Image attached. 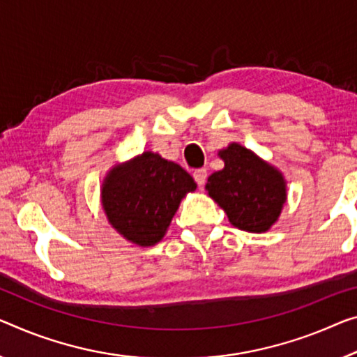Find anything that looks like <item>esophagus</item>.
Returning a JSON list of instances; mask_svg holds the SVG:
<instances>
[{"label":"esophagus","instance_id":"esophagus-1","mask_svg":"<svg viewBox=\"0 0 357 357\" xmlns=\"http://www.w3.org/2000/svg\"><path fill=\"white\" fill-rule=\"evenodd\" d=\"M193 178H195V182L197 183V186H202L207 180V171H206V169H196V171L193 172Z\"/></svg>","mask_w":357,"mask_h":357}]
</instances>
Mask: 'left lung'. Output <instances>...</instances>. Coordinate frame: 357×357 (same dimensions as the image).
<instances>
[{
  "label": "left lung",
  "mask_w": 357,
  "mask_h": 357,
  "mask_svg": "<svg viewBox=\"0 0 357 357\" xmlns=\"http://www.w3.org/2000/svg\"><path fill=\"white\" fill-rule=\"evenodd\" d=\"M223 171L207 178L209 196L227 212L236 228L266 231L278 220L286 202L282 175L248 148L231 144L220 151Z\"/></svg>",
  "instance_id": "8db88e82"
}]
</instances>
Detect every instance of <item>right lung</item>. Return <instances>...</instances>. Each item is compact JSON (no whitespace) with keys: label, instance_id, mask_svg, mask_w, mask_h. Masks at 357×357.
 I'll list each match as a JSON object with an SVG mask.
<instances>
[{"label":"right lung","instance_id":"right-lung-1","mask_svg":"<svg viewBox=\"0 0 357 357\" xmlns=\"http://www.w3.org/2000/svg\"><path fill=\"white\" fill-rule=\"evenodd\" d=\"M196 190L191 175L178 164L146 151L113 169L102 188L108 222L139 245L160 243L180 201Z\"/></svg>","mask_w":357,"mask_h":357}]
</instances>
